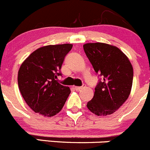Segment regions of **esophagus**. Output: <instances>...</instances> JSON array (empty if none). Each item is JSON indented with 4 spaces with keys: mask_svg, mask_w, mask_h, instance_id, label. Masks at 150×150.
<instances>
[{
    "mask_svg": "<svg viewBox=\"0 0 150 150\" xmlns=\"http://www.w3.org/2000/svg\"><path fill=\"white\" fill-rule=\"evenodd\" d=\"M85 87V85H82V86H80V87H79V86H75L74 87V88H75V89L76 90V91H79V90H81V89H82V88H84Z\"/></svg>",
    "mask_w": 150,
    "mask_h": 150,
    "instance_id": "1",
    "label": "esophagus"
}]
</instances>
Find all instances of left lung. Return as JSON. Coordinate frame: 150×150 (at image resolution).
I'll use <instances>...</instances> for the list:
<instances>
[{"mask_svg":"<svg viewBox=\"0 0 150 150\" xmlns=\"http://www.w3.org/2000/svg\"><path fill=\"white\" fill-rule=\"evenodd\" d=\"M94 71L102 76L95 88L88 110L96 115L113 113L128 99L133 79V68L127 57L116 46L103 42L83 45Z\"/></svg>","mask_w":150,"mask_h":150,"instance_id":"left-lung-1","label":"left lung"}]
</instances>
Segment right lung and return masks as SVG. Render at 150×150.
I'll use <instances>...</instances> for the list:
<instances>
[{
    "mask_svg": "<svg viewBox=\"0 0 150 150\" xmlns=\"http://www.w3.org/2000/svg\"><path fill=\"white\" fill-rule=\"evenodd\" d=\"M72 44L49 45L32 52L18 71L19 90L25 102L35 112L51 117L62 110L71 93L57 82L60 69Z\"/></svg>",
    "mask_w": 150,
    "mask_h": 150,
    "instance_id": "add662e5",
    "label": "right lung"
}]
</instances>
